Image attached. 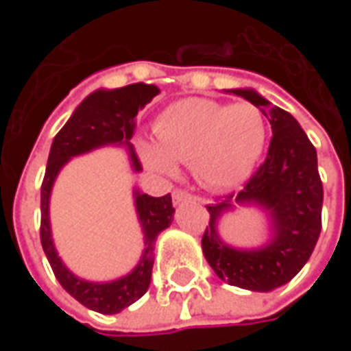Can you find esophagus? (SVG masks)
Masks as SVG:
<instances>
[{
    "label": "esophagus",
    "mask_w": 351,
    "mask_h": 351,
    "mask_svg": "<svg viewBox=\"0 0 351 351\" xmlns=\"http://www.w3.org/2000/svg\"><path fill=\"white\" fill-rule=\"evenodd\" d=\"M184 201H197V197L188 193L186 190H182V188H176V190L173 191V203H175V205H180Z\"/></svg>",
    "instance_id": "obj_1"
}]
</instances>
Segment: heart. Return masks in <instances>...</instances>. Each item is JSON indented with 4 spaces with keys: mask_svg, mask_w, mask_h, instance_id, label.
Listing matches in <instances>:
<instances>
[{
    "mask_svg": "<svg viewBox=\"0 0 351 351\" xmlns=\"http://www.w3.org/2000/svg\"><path fill=\"white\" fill-rule=\"evenodd\" d=\"M154 135L158 146H143L148 167L167 175L173 161L191 163L195 175L213 188L243 182L265 145V122L248 103L221 105L208 99L178 101L160 116Z\"/></svg>",
    "mask_w": 351,
    "mask_h": 351,
    "instance_id": "heart-1",
    "label": "heart"
}]
</instances>
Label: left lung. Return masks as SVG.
Segmentation results:
<instances>
[{"mask_svg": "<svg viewBox=\"0 0 351 351\" xmlns=\"http://www.w3.org/2000/svg\"><path fill=\"white\" fill-rule=\"evenodd\" d=\"M263 108L272 137L267 158L239 193L206 206L210 220L203 233V254L214 272L228 284L252 291L284 286L312 256L322 231L324 184L317 173L316 148L299 122L252 90H231ZM258 202L273 216L275 237L259 251H235L221 243L215 221L230 201Z\"/></svg>", "mask_w": 351, "mask_h": 351, "instance_id": "left-lung-1", "label": "left lung"}]
</instances>
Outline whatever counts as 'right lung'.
Returning a JSON list of instances; mask_svg holds the SVG:
<instances>
[{
	"label": "right lung",
	"mask_w": 351,
	"mask_h": 351,
	"mask_svg": "<svg viewBox=\"0 0 351 351\" xmlns=\"http://www.w3.org/2000/svg\"><path fill=\"white\" fill-rule=\"evenodd\" d=\"M160 90L152 84H130L118 90H97L82 101L75 114L69 118L62 130L58 131L54 143L50 146L49 163L41 184V244L47 254L54 276L62 284L67 293L75 297L86 308L95 310L99 314H116L138 301L150 286L154 267V248L156 237L169 228L173 221V199L171 193L163 197H152L148 193H135L138 221L143 226L146 237L145 256L138 261L135 271L108 284H93L86 280L77 278L73 272L65 269L62 259L58 258L52 237H50L49 221V199L52 184L56 180L60 169L64 167L69 158L84 154L92 148L110 143H123L130 146V141L135 133L137 114L146 103H150ZM131 163L135 171H141V161L137 154L130 146Z\"/></svg>",
	"instance_id": "obj_1"
}]
</instances>
